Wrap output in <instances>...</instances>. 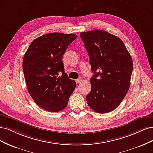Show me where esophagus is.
<instances>
[{
    "label": "esophagus",
    "mask_w": 153,
    "mask_h": 153,
    "mask_svg": "<svg viewBox=\"0 0 153 153\" xmlns=\"http://www.w3.org/2000/svg\"><path fill=\"white\" fill-rule=\"evenodd\" d=\"M82 78H78V79H77V80H76V84H80V83H81L82 82Z\"/></svg>",
    "instance_id": "obj_1"
}]
</instances>
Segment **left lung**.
Wrapping results in <instances>:
<instances>
[{"label": "left lung", "instance_id": "8db88e82", "mask_svg": "<svg viewBox=\"0 0 153 153\" xmlns=\"http://www.w3.org/2000/svg\"><path fill=\"white\" fill-rule=\"evenodd\" d=\"M94 75L86 96L89 107L105 114L116 108L128 92L133 61L123 41L102 30L80 32Z\"/></svg>", "mask_w": 153, "mask_h": 153}]
</instances>
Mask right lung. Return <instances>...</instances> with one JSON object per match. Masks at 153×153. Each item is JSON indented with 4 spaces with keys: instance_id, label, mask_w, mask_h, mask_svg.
Segmentation results:
<instances>
[{
    "instance_id": "obj_1",
    "label": "right lung",
    "mask_w": 153,
    "mask_h": 153,
    "mask_svg": "<svg viewBox=\"0 0 153 153\" xmlns=\"http://www.w3.org/2000/svg\"><path fill=\"white\" fill-rule=\"evenodd\" d=\"M77 38L74 34H47L32 41L23 59L27 90L34 102L50 112L66 107L76 87L64 72L62 56Z\"/></svg>"
}]
</instances>
